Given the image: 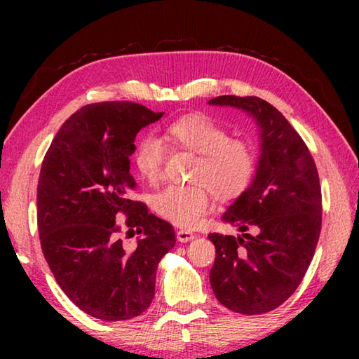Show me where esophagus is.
Returning <instances> with one entry per match:
<instances>
[{
	"mask_svg": "<svg viewBox=\"0 0 359 359\" xmlns=\"http://www.w3.org/2000/svg\"><path fill=\"white\" fill-rule=\"evenodd\" d=\"M175 236H177L179 242H190V241L194 239V234L190 233V231H185V229L177 231V234H175Z\"/></svg>",
	"mask_w": 359,
	"mask_h": 359,
	"instance_id": "34e87169",
	"label": "esophagus"
}]
</instances>
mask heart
<instances>
[{"mask_svg":"<svg viewBox=\"0 0 359 359\" xmlns=\"http://www.w3.org/2000/svg\"><path fill=\"white\" fill-rule=\"evenodd\" d=\"M174 147L198 155L191 185H168L154 196L156 214L175 226L193 228L210 209L212 193L218 199H233L245 190L255 171V154L244 139L229 137V131L205 115L180 117L166 130ZM165 145L154 136H145L136 145L135 166L145 180L161 177Z\"/></svg>","mask_w":359,"mask_h":359,"instance_id":"obj_1","label":"heart"}]
</instances>
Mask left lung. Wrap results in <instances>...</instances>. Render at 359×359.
I'll return each mask as SVG.
<instances>
[{
    "label": "left lung",
    "mask_w": 359,
    "mask_h": 359,
    "mask_svg": "<svg viewBox=\"0 0 359 359\" xmlns=\"http://www.w3.org/2000/svg\"><path fill=\"white\" fill-rule=\"evenodd\" d=\"M209 104L241 109L252 117L261 151L252 184L222 217L239 234H209L217 250L210 287L229 311L266 313L294 293L317 248L321 229L317 166L290 121L267 101L224 95Z\"/></svg>",
    "instance_id": "obj_1"
}]
</instances>
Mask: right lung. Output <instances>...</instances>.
<instances>
[{
	"label": "right lung",
	"mask_w": 359,
	"mask_h": 359,
	"mask_svg": "<svg viewBox=\"0 0 359 359\" xmlns=\"http://www.w3.org/2000/svg\"><path fill=\"white\" fill-rule=\"evenodd\" d=\"M163 114L130 101L83 106L42 161L36 198L42 253L65 294L95 318L141 315L155 296L158 263L175 245L171 224L130 199L136 135ZM123 215L142 234L133 249L118 239Z\"/></svg>",
	"instance_id": "right-lung-1"
}]
</instances>
